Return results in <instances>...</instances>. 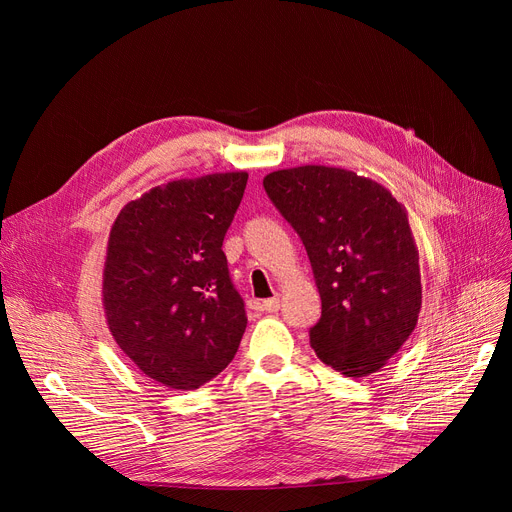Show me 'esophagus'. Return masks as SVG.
<instances>
[{"mask_svg": "<svg viewBox=\"0 0 512 512\" xmlns=\"http://www.w3.org/2000/svg\"><path fill=\"white\" fill-rule=\"evenodd\" d=\"M261 309L267 313H276L280 309V299H267L261 303Z\"/></svg>", "mask_w": 512, "mask_h": 512, "instance_id": "1", "label": "esophagus"}]
</instances>
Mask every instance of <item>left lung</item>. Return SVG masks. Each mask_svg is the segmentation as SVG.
<instances>
[{
	"mask_svg": "<svg viewBox=\"0 0 512 512\" xmlns=\"http://www.w3.org/2000/svg\"><path fill=\"white\" fill-rule=\"evenodd\" d=\"M265 193L307 249L321 319L315 355L346 378L380 371L421 311L419 251L407 207L386 186L332 166L270 172Z\"/></svg>",
	"mask_w": 512,
	"mask_h": 512,
	"instance_id": "obj_1",
	"label": "left lung"
}]
</instances>
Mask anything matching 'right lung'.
I'll return each mask as SVG.
<instances>
[{"mask_svg":"<svg viewBox=\"0 0 512 512\" xmlns=\"http://www.w3.org/2000/svg\"><path fill=\"white\" fill-rule=\"evenodd\" d=\"M247 172L180 178L122 207L107 238V328L147 378L197 390L234 359L247 328L228 276L226 230Z\"/></svg>","mask_w":512,"mask_h":512,"instance_id":"1","label":"right lung"}]
</instances>
